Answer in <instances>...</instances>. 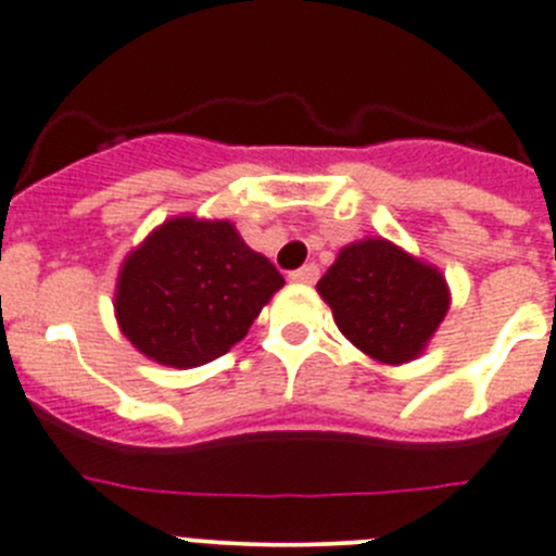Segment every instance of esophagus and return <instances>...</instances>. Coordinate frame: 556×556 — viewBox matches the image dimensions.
<instances>
[{"label": "esophagus", "mask_w": 556, "mask_h": 556, "mask_svg": "<svg viewBox=\"0 0 556 556\" xmlns=\"http://www.w3.org/2000/svg\"><path fill=\"white\" fill-rule=\"evenodd\" d=\"M288 279L296 285H313L315 279H318V266H315V263H307V266L296 268V271H290Z\"/></svg>", "instance_id": "esophagus-1"}]
</instances>
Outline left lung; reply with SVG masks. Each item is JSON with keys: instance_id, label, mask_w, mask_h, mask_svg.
Listing matches in <instances>:
<instances>
[{"instance_id": "obj_1", "label": "left lung", "mask_w": 556, "mask_h": 556, "mask_svg": "<svg viewBox=\"0 0 556 556\" xmlns=\"http://www.w3.org/2000/svg\"><path fill=\"white\" fill-rule=\"evenodd\" d=\"M318 293L334 324L359 352L379 363H407L421 354L448 309L446 279L382 238L346 247Z\"/></svg>"}]
</instances>
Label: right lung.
Returning <instances> with one entry per match:
<instances>
[{
    "instance_id": "1",
    "label": "right lung",
    "mask_w": 556,
    "mask_h": 556,
    "mask_svg": "<svg viewBox=\"0 0 556 556\" xmlns=\"http://www.w3.org/2000/svg\"><path fill=\"white\" fill-rule=\"evenodd\" d=\"M282 285L229 222L172 218L124 260L118 327L147 357L193 368L243 340Z\"/></svg>"
}]
</instances>
